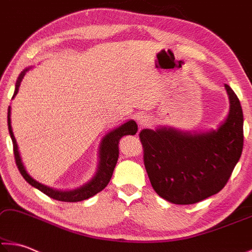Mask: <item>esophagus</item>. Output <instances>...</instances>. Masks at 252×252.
<instances>
[{
  "mask_svg": "<svg viewBox=\"0 0 252 252\" xmlns=\"http://www.w3.org/2000/svg\"><path fill=\"white\" fill-rule=\"evenodd\" d=\"M139 125L141 127H147L151 126V119L149 117H141L139 119Z\"/></svg>",
  "mask_w": 252,
  "mask_h": 252,
  "instance_id": "1",
  "label": "esophagus"
}]
</instances>
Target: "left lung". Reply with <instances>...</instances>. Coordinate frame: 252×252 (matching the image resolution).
Instances as JSON below:
<instances>
[{
    "mask_svg": "<svg viewBox=\"0 0 252 252\" xmlns=\"http://www.w3.org/2000/svg\"><path fill=\"white\" fill-rule=\"evenodd\" d=\"M224 87L230 110L217 130L191 133L163 126L140 132L152 188L169 202L193 204L218 193L240 159L244 113L236 93Z\"/></svg>",
    "mask_w": 252,
    "mask_h": 252,
    "instance_id": "8db88e82",
    "label": "left lung"
}]
</instances>
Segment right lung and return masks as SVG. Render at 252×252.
<instances>
[{
	"instance_id": "1",
	"label": "right lung",
	"mask_w": 252,
	"mask_h": 252,
	"mask_svg": "<svg viewBox=\"0 0 252 252\" xmlns=\"http://www.w3.org/2000/svg\"><path fill=\"white\" fill-rule=\"evenodd\" d=\"M30 70V67L23 70L19 75L18 81L15 84V90L13 97L18 94L19 88L21 84V81L24 78V75ZM12 97V99H13ZM11 108L8 106L7 111V126H8V132H10L12 142H13V151H14V158L16 165L20 173L22 174V177L27 180L32 187L39 189L42 192L45 193L48 197L52 198L54 200H59V201H64V202H78L82 201V200H87L89 198L95 195L97 192H100L108 186V183L111 180V177L113 174V170L116 168L118 158H119V141L122 136L125 135H133L138 131V126H136L135 121L130 120L125 125L120 126L117 129L109 132L101 141L100 150H99V164H97V169L95 172V176L93 177L90 181L85 183L82 187L78 188L75 190L70 191H61L57 189H52V188L46 187L42 183L34 180L33 178L29 176V173L25 171V168L21 161V157L19 153L18 144H16L15 136L13 134L11 126Z\"/></svg>"
}]
</instances>
